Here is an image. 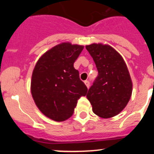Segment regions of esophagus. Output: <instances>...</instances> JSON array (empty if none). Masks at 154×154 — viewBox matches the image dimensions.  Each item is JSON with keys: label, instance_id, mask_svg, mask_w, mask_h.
<instances>
[{"label": "esophagus", "instance_id": "esophagus-1", "mask_svg": "<svg viewBox=\"0 0 154 154\" xmlns=\"http://www.w3.org/2000/svg\"><path fill=\"white\" fill-rule=\"evenodd\" d=\"M84 83H85V84H86V86H87V88H89V86H90L89 81H88V80H85Z\"/></svg>", "mask_w": 154, "mask_h": 154}]
</instances>
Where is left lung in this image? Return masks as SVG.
<instances>
[{
  "mask_svg": "<svg viewBox=\"0 0 154 154\" xmlns=\"http://www.w3.org/2000/svg\"><path fill=\"white\" fill-rule=\"evenodd\" d=\"M86 48L98 71L87 99L94 114L112 118L125 109L131 97L133 84L128 69L122 56L110 46L92 44Z\"/></svg>",
  "mask_w": 154,
  "mask_h": 154,
  "instance_id": "1",
  "label": "left lung"
}]
</instances>
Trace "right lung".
<instances>
[{
	"label": "right lung",
	"instance_id": "right-lung-1",
	"mask_svg": "<svg viewBox=\"0 0 154 154\" xmlns=\"http://www.w3.org/2000/svg\"><path fill=\"white\" fill-rule=\"evenodd\" d=\"M83 48L70 43L58 45L38 60L32 71L34 101L45 116L56 122L69 119L78 99L86 95L88 88L74 68Z\"/></svg>",
	"mask_w": 154,
	"mask_h": 154
}]
</instances>
